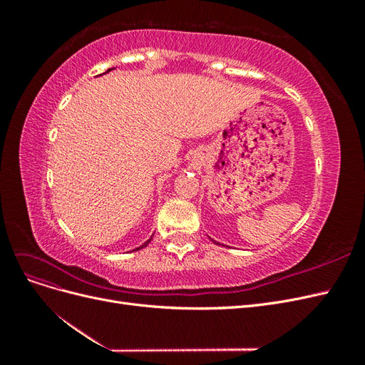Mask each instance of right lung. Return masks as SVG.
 I'll return each instance as SVG.
<instances>
[{"instance_id": "obj_1", "label": "right lung", "mask_w": 365, "mask_h": 365, "mask_svg": "<svg viewBox=\"0 0 365 365\" xmlns=\"http://www.w3.org/2000/svg\"><path fill=\"white\" fill-rule=\"evenodd\" d=\"M108 71H111V68H109V70H106V73H108ZM150 239H152V237H150ZM150 239H149L148 242H145V244H143L141 247H138L137 250H141V248H145V247H148V244H149V242H150ZM134 251H135V250H134Z\"/></svg>"}]
</instances>
